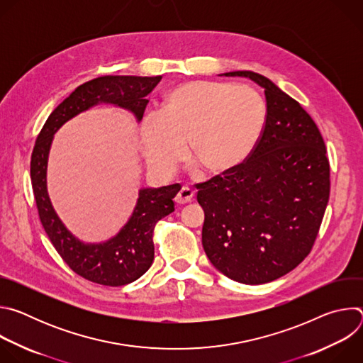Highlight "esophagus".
I'll return each mask as SVG.
<instances>
[{"label": "esophagus", "mask_w": 363, "mask_h": 363, "mask_svg": "<svg viewBox=\"0 0 363 363\" xmlns=\"http://www.w3.org/2000/svg\"><path fill=\"white\" fill-rule=\"evenodd\" d=\"M194 189L189 188V186H182L179 189V192L175 196V202L177 203H186V202H191L192 198H194Z\"/></svg>", "instance_id": "obj_1"}]
</instances>
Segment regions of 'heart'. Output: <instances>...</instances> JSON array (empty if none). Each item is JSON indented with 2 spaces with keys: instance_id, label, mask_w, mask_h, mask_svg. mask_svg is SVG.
I'll use <instances>...</instances> for the list:
<instances>
[{
  "instance_id": "b5f03b06",
  "label": "heart",
  "mask_w": 363,
  "mask_h": 363,
  "mask_svg": "<svg viewBox=\"0 0 363 363\" xmlns=\"http://www.w3.org/2000/svg\"><path fill=\"white\" fill-rule=\"evenodd\" d=\"M267 121L262 94L248 86L192 80L177 86L165 99L164 113H147L140 142L147 165L168 175L189 157L213 174L241 167L260 142Z\"/></svg>"
}]
</instances>
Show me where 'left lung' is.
Returning a JSON list of instances; mask_svg holds the SVG:
<instances>
[{
    "mask_svg": "<svg viewBox=\"0 0 363 363\" xmlns=\"http://www.w3.org/2000/svg\"><path fill=\"white\" fill-rule=\"evenodd\" d=\"M220 76L263 87L267 121L241 167L196 185L202 247L228 279L263 284L296 269L315 244L330 192L326 146L300 103L270 79L247 70Z\"/></svg>",
    "mask_w": 363,
    "mask_h": 363,
    "instance_id": "obj_1",
    "label": "left lung"
}]
</instances>
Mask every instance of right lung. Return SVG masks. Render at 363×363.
Here are the masks:
<instances>
[{"label": "right lung", "instance_id": "add662e5", "mask_svg": "<svg viewBox=\"0 0 363 363\" xmlns=\"http://www.w3.org/2000/svg\"><path fill=\"white\" fill-rule=\"evenodd\" d=\"M162 76H103L70 93L45 121L33 149L30 175L40 221L66 264L83 279L103 286H125L143 276L152 266L153 228L174 210L181 185L140 188L133 213L121 231L103 242H84L73 235L51 205L47 192V164L55 133L74 116L97 106L113 105L129 111L140 122L146 96Z\"/></svg>", "mask_w": 363, "mask_h": 363}]
</instances>
